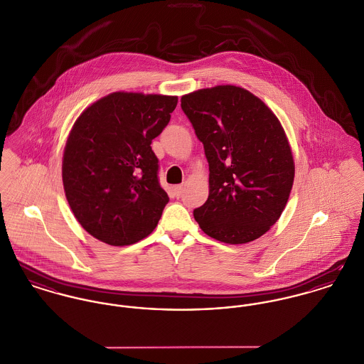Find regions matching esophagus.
Here are the masks:
<instances>
[{"label":"esophagus","instance_id":"34e87169","mask_svg":"<svg viewBox=\"0 0 364 364\" xmlns=\"http://www.w3.org/2000/svg\"><path fill=\"white\" fill-rule=\"evenodd\" d=\"M183 190H184V188H183V186H174V187H173L174 196H177V198H178V196H181V194H183Z\"/></svg>","mask_w":364,"mask_h":364}]
</instances>
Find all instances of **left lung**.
I'll return each instance as SVG.
<instances>
[{"mask_svg": "<svg viewBox=\"0 0 364 364\" xmlns=\"http://www.w3.org/2000/svg\"><path fill=\"white\" fill-rule=\"evenodd\" d=\"M181 109L203 144L209 196L194 218L209 237L245 244L279 220L295 166L279 119L264 102L235 85L181 97Z\"/></svg>", "mask_w": 364, "mask_h": 364, "instance_id": "8db88e82", "label": "left lung"}]
</instances>
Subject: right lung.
Here are the masks:
<instances>
[{
  "mask_svg": "<svg viewBox=\"0 0 364 364\" xmlns=\"http://www.w3.org/2000/svg\"><path fill=\"white\" fill-rule=\"evenodd\" d=\"M177 97L113 92L88 107L66 141L62 180L84 230L113 247L149 235L168 202L151 144Z\"/></svg>",
  "mask_w": 364,
  "mask_h": 364,
  "instance_id": "obj_1",
  "label": "right lung"
}]
</instances>
